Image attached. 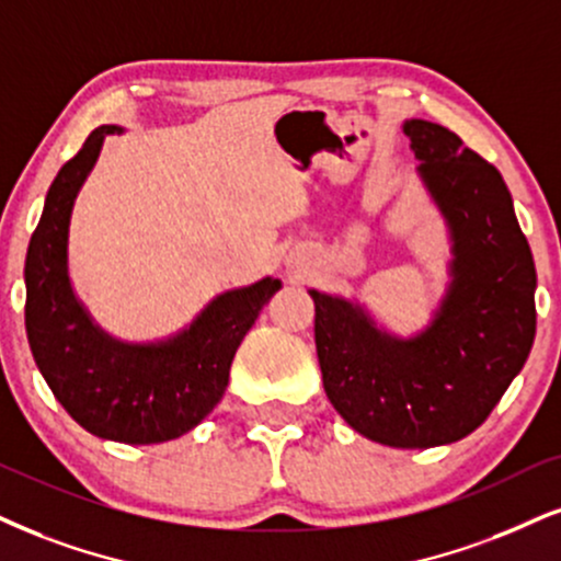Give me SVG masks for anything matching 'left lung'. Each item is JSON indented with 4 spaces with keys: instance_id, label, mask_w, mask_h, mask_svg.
I'll return each mask as SVG.
<instances>
[{
    "instance_id": "1",
    "label": "left lung",
    "mask_w": 561,
    "mask_h": 561,
    "mask_svg": "<svg viewBox=\"0 0 561 561\" xmlns=\"http://www.w3.org/2000/svg\"><path fill=\"white\" fill-rule=\"evenodd\" d=\"M416 174L449 237V283L424 330L398 335L358 299L309 288L328 400L387 447L476 432L520 375L536 337V265L507 184L449 129L405 119Z\"/></svg>"
}]
</instances>
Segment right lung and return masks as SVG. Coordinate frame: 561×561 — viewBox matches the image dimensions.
I'll list each match as a JSON object with an SVG mask.
<instances>
[{"instance_id": "add662e5", "label": "right lung", "mask_w": 561, "mask_h": 561, "mask_svg": "<svg viewBox=\"0 0 561 561\" xmlns=\"http://www.w3.org/2000/svg\"><path fill=\"white\" fill-rule=\"evenodd\" d=\"M103 124L48 186L25 254V333L54 398L85 432L124 445H158L192 432L224 398L228 371L278 278L213 296L195 320L158 341L129 343L101 328L69 278L75 199L99 161Z\"/></svg>"}]
</instances>
